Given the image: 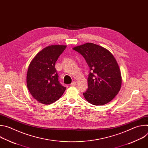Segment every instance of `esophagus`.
I'll use <instances>...</instances> for the list:
<instances>
[{"mask_svg":"<svg viewBox=\"0 0 148 148\" xmlns=\"http://www.w3.org/2000/svg\"><path fill=\"white\" fill-rule=\"evenodd\" d=\"M76 82L75 81H73L71 84H70V85H71V86H76Z\"/></svg>","mask_w":148,"mask_h":148,"instance_id":"esophagus-1","label":"esophagus"}]
</instances>
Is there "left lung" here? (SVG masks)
<instances>
[{"mask_svg": "<svg viewBox=\"0 0 148 148\" xmlns=\"http://www.w3.org/2000/svg\"><path fill=\"white\" fill-rule=\"evenodd\" d=\"M73 50L85 58L90 68L87 90L84 97L90 103L105 105L117 95L122 84L121 71L114 56L106 49L88 43Z\"/></svg>", "mask_w": 148, "mask_h": 148, "instance_id": "obj_1", "label": "left lung"}]
</instances>
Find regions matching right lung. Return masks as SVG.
Returning a JSON list of instances; mask_svg holds the SVG:
<instances>
[{"mask_svg":"<svg viewBox=\"0 0 148 148\" xmlns=\"http://www.w3.org/2000/svg\"><path fill=\"white\" fill-rule=\"evenodd\" d=\"M66 46L51 45L40 51L32 60L27 73V86L38 102L51 104L58 100L66 87L58 81L55 64Z\"/></svg>","mask_w":148,"mask_h":148,"instance_id":"1","label":"right lung"}]
</instances>
